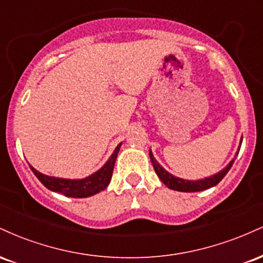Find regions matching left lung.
<instances>
[{
	"mask_svg": "<svg viewBox=\"0 0 263 263\" xmlns=\"http://www.w3.org/2000/svg\"><path fill=\"white\" fill-rule=\"evenodd\" d=\"M241 142H242V140H241ZM149 157H151V162H152L153 164V168H155V172L157 173V176L159 177V179H161L162 182L168 186V188L178 190V192H200V190L209 189L211 186L216 185V184H218L220 180L226 176V173L230 171L232 163L235 161V159H232L224 170L219 172L218 174H214V176H211L209 178H205V179H200V180H186V179H180V178H177L172 176L171 173H168V172L156 161V158L153 157L151 151H149Z\"/></svg>",
	"mask_w": 263,
	"mask_h": 263,
	"instance_id": "8db88e82",
	"label": "left lung"
}]
</instances>
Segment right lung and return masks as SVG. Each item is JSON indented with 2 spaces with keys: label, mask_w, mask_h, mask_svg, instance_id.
I'll return each mask as SVG.
<instances>
[{
  "label": "right lung",
  "mask_w": 263,
  "mask_h": 263,
  "mask_svg": "<svg viewBox=\"0 0 263 263\" xmlns=\"http://www.w3.org/2000/svg\"><path fill=\"white\" fill-rule=\"evenodd\" d=\"M120 147H121V143L116 147V149L114 151V153L111 155L108 161L105 163L104 167H102L101 170H99L96 173L91 174L90 177L84 178V179L71 180L62 179V178L48 177L39 173V172L35 171L32 165H29V167H31L34 176L41 180V183L43 184L45 188L53 190V192L60 193V194L65 195V197L87 198L91 197L93 194H98L101 190L106 189V186L111 180V177H112L114 165L115 162H116L117 153H119Z\"/></svg>",
  "instance_id": "add662e5"
}]
</instances>
